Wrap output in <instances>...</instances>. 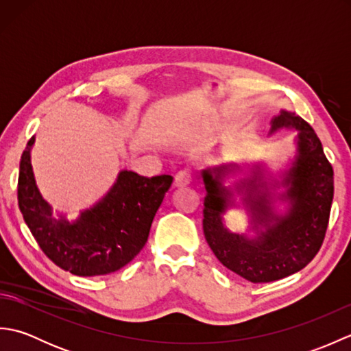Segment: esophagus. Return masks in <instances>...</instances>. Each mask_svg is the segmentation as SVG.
I'll list each match as a JSON object with an SVG mask.
<instances>
[{
	"mask_svg": "<svg viewBox=\"0 0 351 351\" xmlns=\"http://www.w3.org/2000/svg\"><path fill=\"white\" fill-rule=\"evenodd\" d=\"M190 181H191V176H190V171L187 169H182L175 175V187H178V189L187 187Z\"/></svg>",
	"mask_w": 351,
	"mask_h": 351,
	"instance_id": "34e87169",
	"label": "esophagus"
}]
</instances>
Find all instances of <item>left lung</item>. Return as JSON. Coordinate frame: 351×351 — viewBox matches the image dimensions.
I'll return each mask as SVG.
<instances>
[{
    "instance_id": "8db88e82",
    "label": "left lung",
    "mask_w": 351,
    "mask_h": 351,
    "mask_svg": "<svg viewBox=\"0 0 351 351\" xmlns=\"http://www.w3.org/2000/svg\"><path fill=\"white\" fill-rule=\"evenodd\" d=\"M282 128L297 130V154L279 180L265 178L256 164L249 180L237 184L243 205L250 214L256 237L235 234L225 226L223 214L235 205L232 190L223 180L238 170L221 164L200 171L205 185L204 234L214 255L230 271L253 283L287 278L306 267L322 247L333 200V169L312 126L300 116L282 110L271 121L270 134ZM286 191L276 195L274 190ZM276 198L288 202L285 215L276 213Z\"/></svg>"
}]
</instances>
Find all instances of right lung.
I'll use <instances>...</instances> for the list:
<instances>
[{"instance_id": "1", "label": "right lung", "mask_w": 351, "mask_h": 351, "mask_svg": "<svg viewBox=\"0 0 351 351\" xmlns=\"http://www.w3.org/2000/svg\"><path fill=\"white\" fill-rule=\"evenodd\" d=\"M29 138L22 152L18 204L28 229L45 255L75 276L110 274L136 258L145 247L152 220L170 189V175L140 176L122 170L110 191L75 221L54 217L40 195L32 167Z\"/></svg>"}]
</instances>
